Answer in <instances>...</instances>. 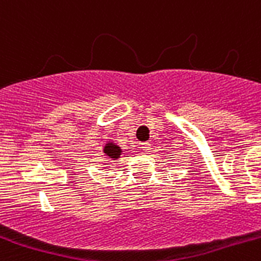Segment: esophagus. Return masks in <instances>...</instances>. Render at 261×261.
Listing matches in <instances>:
<instances>
[{"instance_id": "1", "label": "esophagus", "mask_w": 261, "mask_h": 261, "mask_svg": "<svg viewBox=\"0 0 261 261\" xmlns=\"http://www.w3.org/2000/svg\"><path fill=\"white\" fill-rule=\"evenodd\" d=\"M140 146H141V149L144 151H149L151 149L150 142H141V144H140Z\"/></svg>"}]
</instances>
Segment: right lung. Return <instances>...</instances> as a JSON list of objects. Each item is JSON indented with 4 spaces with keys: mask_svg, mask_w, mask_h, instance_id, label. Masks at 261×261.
Listing matches in <instances>:
<instances>
[{
    "mask_svg": "<svg viewBox=\"0 0 261 261\" xmlns=\"http://www.w3.org/2000/svg\"><path fill=\"white\" fill-rule=\"evenodd\" d=\"M106 155L111 159H117L121 154V149H120L117 145H115L114 142H110V144H106L105 149H103Z\"/></svg>",
    "mask_w": 261,
    "mask_h": 261,
    "instance_id": "obj_1",
    "label": "right lung"
}]
</instances>
